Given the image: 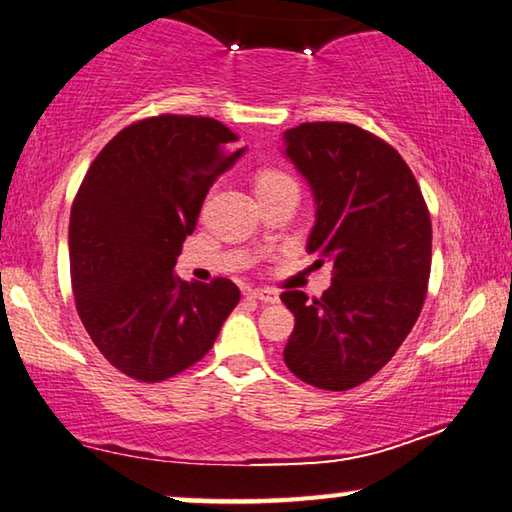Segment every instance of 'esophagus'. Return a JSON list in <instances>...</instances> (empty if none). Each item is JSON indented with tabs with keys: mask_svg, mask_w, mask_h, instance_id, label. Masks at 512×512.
Here are the masks:
<instances>
[{
	"mask_svg": "<svg viewBox=\"0 0 512 512\" xmlns=\"http://www.w3.org/2000/svg\"><path fill=\"white\" fill-rule=\"evenodd\" d=\"M248 296L262 300V303H278L280 300V296L273 289H248Z\"/></svg>",
	"mask_w": 512,
	"mask_h": 512,
	"instance_id": "esophagus-1",
	"label": "esophagus"
}]
</instances>
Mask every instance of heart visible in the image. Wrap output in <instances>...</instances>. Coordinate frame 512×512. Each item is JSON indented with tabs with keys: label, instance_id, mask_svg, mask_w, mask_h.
<instances>
[{
	"label": "heart",
	"instance_id": "obj_1",
	"mask_svg": "<svg viewBox=\"0 0 512 512\" xmlns=\"http://www.w3.org/2000/svg\"><path fill=\"white\" fill-rule=\"evenodd\" d=\"M280 182H294L287 173H280V170H264L262 175L257 177V186H269V184H280Z\"/></svg>",
	"mask_w": 512,
	"mask_h": 512
}]
</instances>
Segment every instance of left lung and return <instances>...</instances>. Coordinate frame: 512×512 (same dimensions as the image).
<instances>
[{
	"instance_id": "8db88e82",
	"label": "left lung",
	"mask_w": 512,
	"mask_h": 512,
	"mask_svg": "<svg viewBox=\"0 0 512 512\" xmlns=\"http://www.w3.org/2000/svg\"><path fill=\"white\" fill-rule=\"evenodd\" d=\"M285 154L314 193L307 253L332 264L321 298L280 296L296 316L285 364L307 385L344 392L376 376L419 319L431 214L401 154L358 125L287 129Z\"/></svg>"
}]
</instances>
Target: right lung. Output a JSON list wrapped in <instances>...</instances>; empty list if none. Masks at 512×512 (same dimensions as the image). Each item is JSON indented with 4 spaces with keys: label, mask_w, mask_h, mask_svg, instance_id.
<instances>
[{
    "label": "right lung",
    "mask_w": 512,
    "mask_h": 512,
    "mask_svg": "<svg viewBox=\"0 0 512 512\" xmlns=\"http://www.w3.org/2000/svg\"><path fill=\"white\" fill-rule=\"evenodd\" d=\"M214 118L154 116L104 145L70 212V278L79 319L113 367L159 383L214 346L241 291L175 275L207 191L246 148Z\"/></svg>",
    "instance_id": "1"
}]
</instances>
